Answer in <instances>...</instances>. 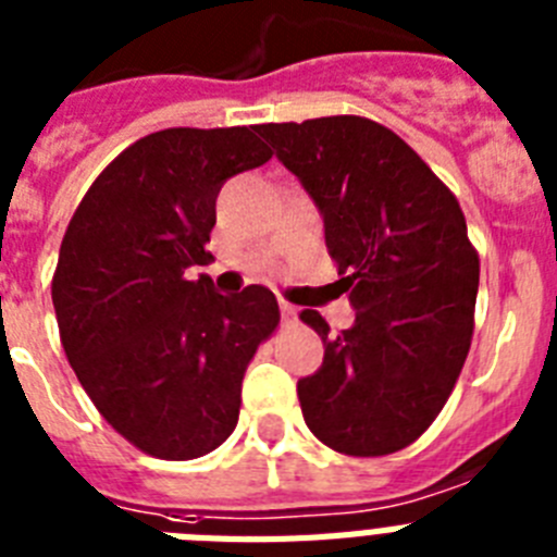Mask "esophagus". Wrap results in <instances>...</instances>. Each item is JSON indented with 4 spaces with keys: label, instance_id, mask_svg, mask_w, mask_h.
Masks as SVG:
<instances>
[{
    "label": "esophagus",
    "instance_id": "34e87169",
    "mask_svg": "<svg viewBox=\"0 0 557 557\" xmlns=\"http://www.w3.org/2000/svg\"><path fill=\"white\" fill-rule=\"evenodd\" d=\"M280 314H283V320H294V317H297V308H294L292 302L280 300Z\"/></svg>",
    "mask_w": 557,
    "mask_h": 557
}]
</instances>
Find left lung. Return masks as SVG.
I'll return each instance as SVG.
<instances>
[{"instance_id": "1", "label": "left lung", "mask_w": 557, "mask_h": 557, "mask_svg": "<svg viewBox=\"0 0 557 557\" xmlns=\"http://www.w3.org/2000/svg\"><path fill=\"white\" fill-rule=\"evenodd\" d=\"M300 177L357 311L322 336L320 371L297 382L302 419L331 450L387 456L445 408L473 336L479 255L459 200L399 135L371 119L329 115L257 127Z\"/></svg>"}]
</instances>
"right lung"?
<instances>
[{
	"mask_svg": "<svg viewBox=\"0 0 557 557\" xmlns=\"http://www.w3.org/2000/svg\"><path fill=\"white\" fill-rule=\"evenodd\" d=\"M269 158L255 127L161 129L92 181L64 232V354L98 413L156 459H198L232 436L243 373L277 329L265 286L226 297L186 274L212 260L221 186Z\"/></svg>",
	"mask_w": 557,
	"mask_h": 557,
	"instance_id": "1",
	"label": "right lung"
}]
</instances>
